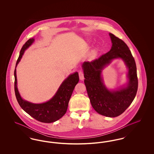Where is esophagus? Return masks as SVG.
I'll use <instances>...</instances> for the list:
<instances>
[{"instance_id":"1","label":"esophagus","mask_w":154,"mask_h":154,"mask_svg":"<svg viewBox=\"0 0 154 154\" xmlns=\"http://www.w3.org/2000/svg\"><path fill=\"white\" fill-rule=\"evenodd\" d=\"M79 77H80V80H83L84 79V73L82 70H80L79 73Z\"/></svg>"}]
</instances>
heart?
<instances>
[{"instance_id":"heart-1","label":"heart","mask_w":154,"mask_h":154,"mask_svg":"<svg viewBox=\"0 0 154 154\" xmlns=\"http://www.w3.org/2000/svg\"><path fill=\"white\" fill-rule=\"evenodd\" d=\"M97 50H94L92 52V57H95L96 55H97Z\"/></svg>"}]
</instances>
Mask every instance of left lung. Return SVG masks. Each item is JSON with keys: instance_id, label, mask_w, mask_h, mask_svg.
<instances>
[{"instance_id": "1", "label": "left lung", "mask_w": 154, "mask_h": 154, "mask_svg": "<svg viewBox=\"0 0 154 154\" xmlns=\"http://www.w3.org/2000/svg\"><path fill=\"white\" fill-rule=\"evenodd\" d=\"M112 47L109 51L91 62L82 65L84 83L92 106L97 112L108 117H116L122 114L131 104L138 88L137 69L134 59L124 42L109 33ZM121 58L128 68V83L125 88L110 91L103 84L102 69L112 60Z\"/></svg>"}]
</instances>
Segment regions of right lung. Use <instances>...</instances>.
Instances as JSON below:
<instances>
[{"instance_id":"1","label":"right lung","mask_w":154,"mask_h":154,"mask_svg":"<svg viewBox=\"0 0 154 154\" xmlns=\"http://www.w3.org/2000/svg\"><path fill=\"white\" fill-rule=\"evenodd\" d=\"M33 38L29 39L21 50L14 70L15 94L21 107L32 117L44 123H51L58 121L66 112L68 104L76 84L79 81V73L69 75L63 81L55 95L47 102L35 104L22 99L17 88L16 67L20 62L25 51L33 43Z\"/></svg>"}]
</instances>
